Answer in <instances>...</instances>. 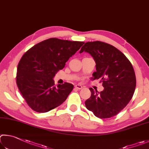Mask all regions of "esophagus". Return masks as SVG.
Returning <instances> with one entry per match:
<instances>
[{"mask_svg":"<svg viewBox=\"0 0 149 149\" xmlns=\"http://www.w3.org/2000/svg\"><path fill=\"white\" fill-rule=\"evenodd\" d=\"M74 88H76V89H77V90H81L82 88V86L81 85H79V84H77V85H76L74 86Z\"/></svg>","mask_w":149,"mask_h":149,"instance_id":"obj_1","label":"esophagus"}]
</instances>
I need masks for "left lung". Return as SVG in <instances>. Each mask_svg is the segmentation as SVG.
Listing matches in <instances>:
<instances>
[{
  "label": "left lung",
  "mask_w": 149,
  "mask_h": 149,
  "mask_svg": "<svg viewBox=\"0 0 149 149\" xmlns=\"http://www.w3.org/2000/svg\"><path fill=\"white\" fill-rule=\"evenodd\" d=\"M86 52L95 61L93 80L100 79L104 90L99 93L92 88L86 107L100 118H109L119 113L132 100L136 77L131 62L119 49L101 41L86 42L80 53Z\"/></svg>",
  "instance_id": "1"
}]
</instances>
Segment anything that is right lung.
Listing matches in <instances>:
<instances>
[{
    "label": "right lung",
    "instance_id": "add662e5",
    "mask_svg": "<svg viewBox=\"0 0 149 149\" xmlns=\"http://www.w3.org/2000/svg\"><path fill=\"white\" fill-rule=\"evenodd\" d=\"M84 42L51 38L33 46L17 65L16 84L27 105L37 113L59 106L73 89L70 83L55 86L54 77Z\"/></svg>",
    "mask_w": 149,
    "mask_h": 149
}]
</instances>
